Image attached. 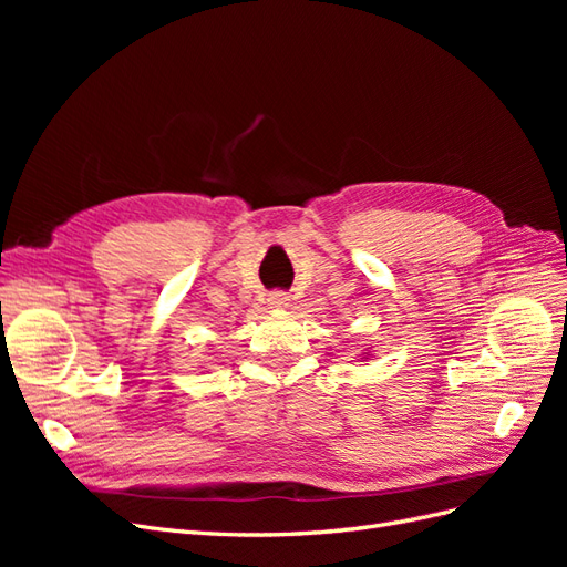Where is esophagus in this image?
I'll list each match as a JSON object with an SVG mask.
<instances>
[{
  "label": "esophagus",
  "mask_w": 567,
  "mask_h": 567,
  "mask_svg": "<svg viewBox=\"0 0 567 567\" xmlns=\"http://www.w3.org/2000/svg\"><path fill=\"white\" fill-rule=\"evenodd\" d=\"M286 300H288V298H286L284 293H271V296H269V305H271V307H284Z\"/></svg>",
  "instance_id": "esophagus-1"
}]
</instances>
